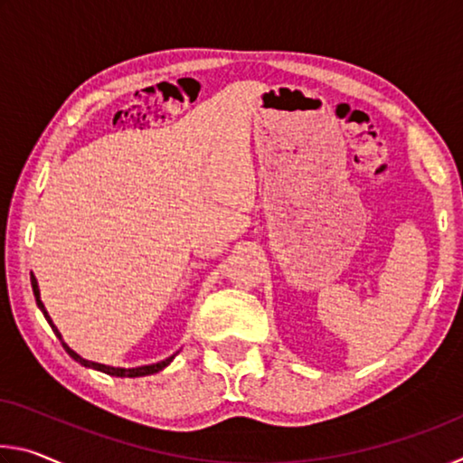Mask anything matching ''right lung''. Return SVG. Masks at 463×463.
I'll return each mask as SVG.
<instances>
[{
  "instance_id": "1",
  "label": "right lung",
  "mask_w": 463,
  "mask_h": 463,
  "mask_svg": "<svg viewBox=\"0 0 463 463\" xmlns=\"http://www.w3.org/2000/svg\"><path fill=\"white\" fill-rule=\"evenodd\" d=\"M30 281H33V292H34V298H36V304H38V308L43 310L44 318L49 320V325H51V328H52V333L59 336L61 343H62V347H65L67 354L71 355V357L75 359V362H80L81 365H85V367H93V370H98V372H104V373H108V375H116V378H140V375H151V373L161 372L163 367H167V365L171 364V359H174V357H167L165 362H159V364H153V365H140V367H132V370H124V367H109V365H104V364L88 362V359H83V357L77 355L73 349H69V345H67L65 341H62V336H61V333H59V328L52 325V320H51V317H49V312L44 310V304L41 302V292H38L36 278H34V276H30Z\"/></svg>"
}]
</instances>
